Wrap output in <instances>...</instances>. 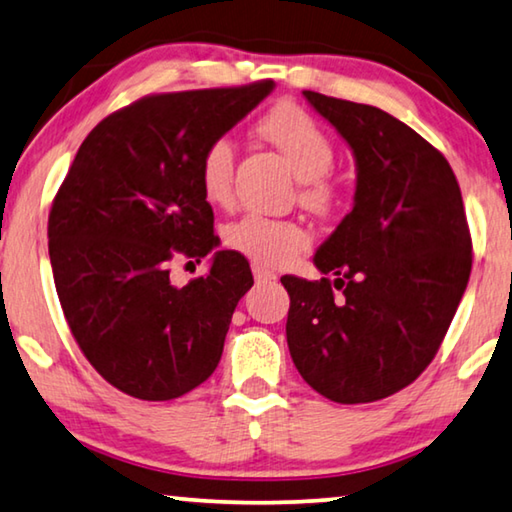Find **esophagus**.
Returning a JSON list of instances; mask_svg holds the SVG:
<instances>
[{"mask_svg": "<svg viewBox=\"0 0 512 512\" xmlns=\"http://www.w3.org/2000/svg\"><path fill=\"white\" fill-rule=\"evenodd\" d=\"M253 275H255L257 285H266V282H275V280H278V275H275V273L269 271V269H264V266H259V264H253Z\"/></svg>", "mask_w": 512, "mask_h": 512, "instance_id": "esophagus-1", "label": "esophagus"}]
</instances>
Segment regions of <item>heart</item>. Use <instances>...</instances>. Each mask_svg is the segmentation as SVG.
Segmentation results:
<instances>
[{"label": "heart", "instance_id": "b5f03b06", "mask_svg": "<svg viewBox=\"0 0 512 512\" xmlns=\"http://www.w3.org/2000/svg\"><path fill=\"white\" fill-rule=\"evenodd\" d=\"M259 132L278 148L300 180V200L314 212H326L335 202V186L328 173L335 164V145L319 123L296 104H280L262 123ZM234 145L214 139L200 157L198 180L205 198L227 207L234 193ZM225 246L259 266H282L310 246V234L294 221L262 214H243L223 227Z\"/></svg>", "mask_w": 512, "mask_h": 512}]
</instances>
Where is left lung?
<instances>
[{
	"mask_svg": "<svg viewBox=\"0 0 512 512\" xmlns=\"http://www.w3.org/2000/svg\"><path fill=\"white\" fill-rule=\"evenodd\" d=\"M303 95L348 143L358 180L353 209L314 255L335 280L282 278L289 353L326 399L380 401L431 364L467 289L460 186L442 152L387 111Z\"/></svg>",
	"mask_w": 512,
	"mask_h": 512,
	"instance_id": "1",
	"label": "left lung"
}]
</instances>
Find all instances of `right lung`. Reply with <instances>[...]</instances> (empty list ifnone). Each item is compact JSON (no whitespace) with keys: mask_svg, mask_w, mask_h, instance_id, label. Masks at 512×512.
I'll use <instances>...</instances> for the list:
<instances>
[{"mask_svg":"<svg viewBox=\"0 0 512 512\" xmlns=\"http://www.w3.org/2000/svg\"><path fill=\"white\" fill-rule=\"evenodd\" d=\"M273 86L143 97L86 136L56 193L47 239L63 314L95 371L134 399H177L218 367L253 287L246 257L216 250L207 275L184 287L170 262L218 246L200 157Z\"/></svg>","mask_w":512,"mask_h":512,"instance_id":"1","label":"right lung"}]
</instances>
